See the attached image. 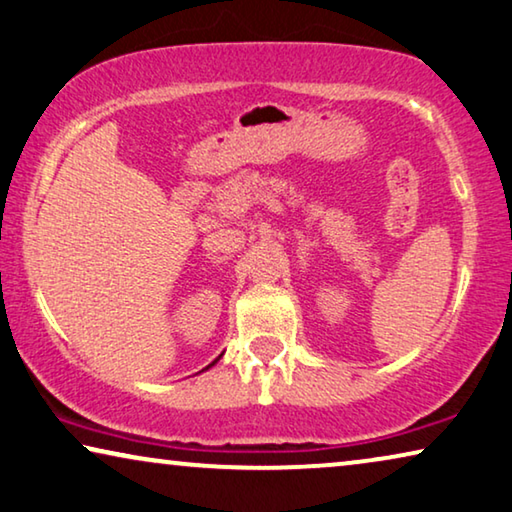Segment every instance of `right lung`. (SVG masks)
Here are the masks:
<instances>
[{
	"label": "right lung",
	"mask_w": 512,
	"mask_h": 512,
	"mask_svg": "<svg viewBox=\"0 0 512 512\" xmlns=\"http://www.w3.org/2000/svg\"><path fill=\"white\" fill-rule=\"evenodd\" d=\"M216 361H218V358H216Z\"/></svg>",
	"instance_id": "right-lung-1"
}]
</instances>
